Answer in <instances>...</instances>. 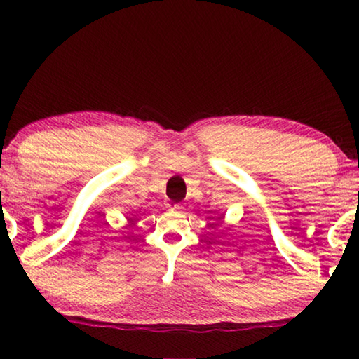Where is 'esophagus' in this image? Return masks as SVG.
Returning <instances> with one entry per match:
<instances>
[{
    "label": "esophagus",
    "mask_w": 359,
    "mask_h": 359,
    "mask_svg": "<svg viewBox=\"0 0 359 359\" xmlns=\"http://www.w3.org/2000/svg\"><path fill=\"white\" fill-rule=\"evenodd\" d=\"M168 208L171 210H175V212H182L184 210V205H182L180 203H169Z\"/></svg>",
    "instance_id": "obj_1"
}]
</instances>
